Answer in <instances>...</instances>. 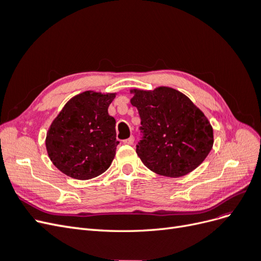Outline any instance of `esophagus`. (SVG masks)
<instances>
[{
	"instance_id": "esophagus-1",
	"label": "esophagus",
	"mask_w": 261,
	"mask_h": 261,
	"mask_svg": "<svg viewBox=\"0 0 261 261\" xmlns=\"http://www.w3.org/2000/svg\"><path fill=\"white\" fill-rule=\"evenodd\" d=\"M134 137L132 136V137H129V138H127V139H125V140H123V143L125 144V145H133L134 144Z\"/></svg>"
}]
</instances>
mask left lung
I'll use <instances>...</instances> for the list:
<instances>
[{
	"instance_id": "1",
	"label": "left lung",
	"mask_w": 261,
	"mask_h": 261,
	"mask_svg": "<svg viewBox=\"0 0 261 261\" xmlns=\"http://www.w3.org/2000/svg\"><path fill=\"white\" fill-rule=\"evenodd\" d=\"M132 92L130 103L141 121L136 152L146 167L159 175L179 177L201 164L212 148L213 130L189 98L169 87Z\"/></svg>"
}]
</instances>
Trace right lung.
Instances as JSON below:
<instances>
[{"instance_id": "obj_1", "label": "right lung", "mask_w": 261, "mask_h": 261, "mask_svg": "<svg viewBox=\"0 0 261 261\" xmlns=\"http://www.w3.org/2000/svg\"><path fill=\"white\" fill-rule=\"evenodd\" d=\"M115 93L85 91L70 99L52 122L45 146L61 172L76 179H90L111 165L116 146L115 120L108 108Z\"/></svg>"}]
</instances>
